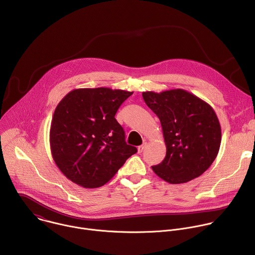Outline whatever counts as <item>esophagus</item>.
Wrapping results in <instances>:
<instances>
[{
	"label": "esophagus",
	"instance_id": "1",
	"mask_svg": "<svg viewBox=\"0 0 255 255\" xmlns=\"http://www.w3.org/2000/svg\"><path fill=\"white\" fill-rule=\"evenodd\" d=\"M144 148H145V143H144L143 145H140V146H138V147H137V151H138V153H141V152L144 150Z\"/></svg>",
	"mask_w": 255,
	"mask_h": 255
}]
</instances>
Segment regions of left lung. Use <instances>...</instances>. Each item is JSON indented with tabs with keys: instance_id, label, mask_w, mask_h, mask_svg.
Instances as JSON below:
<instances>
[{
	"instance_id": "obj_1",
	"label": "left lung",
	"mask_w": 255,
	"mask_h": 255,
	"mask_svg": "<svg viewBox=\"0 0 255 255\" xmlns=\"http://www.w3.org/2000/svg\"><path fill=\"white\" fill-rule=\"evenodd\" d=\"M143 100L160 120L166 155L152 170L169 184L203 174L218 155L221 126L214 109L194 94L174 89L143 92Z\"/></svg>"
}]
</instances>
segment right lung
<instances>
[{
  "label": "right lung",
  "instance_id": "add662e5",
  "mask_svg": "<svg viewBox=\"0 0 255 255\" xmlns=\"http://www.w3.org/2000/svg\"><path fill=\"white\" fill-rule=\"evenodd\" d=\"M132 94L110 88L75 89L58 103L50 125V150L72 183L86 189L102 187L137 152L125 142L124 130L115 119Z\"/></svg>",
  "mask_w": 255,
  "mask_h": 255
}]
</instances>
